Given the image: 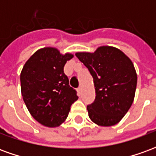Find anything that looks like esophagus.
Segmentation results:
<instances>
[{
  "label": "esophagus",
  "mask_w": 156,
  "mask_h": 156,
  "mask_svg": "<svg viewBox=\"0 0 156 156\" xmlns=\"http://www.w3.org/2000/svg\"><path fill=\"white\" fill-rule=\"evenodd\" d=\"M82 91H83V88H82V87H78V94H81Z\"/></svg>",
  "instance_id": "1"
}]
</instances>
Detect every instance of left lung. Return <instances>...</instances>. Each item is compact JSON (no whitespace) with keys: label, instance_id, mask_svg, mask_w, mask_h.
<instances>
[{"label":"left lung","instance_id":"left-lung-1","mask_svg":"<svg viewBox=\"0 0 156 156\" xmlns=\"http://www.w3.org/2000/svg\"><path fill=\"white\" fill-rule=\"evenodd\" d=\"M94 78L95 100L87 106L88 116L100 126L122 119L134 101L137 74L133 62L118 48L104 46L94 53L77 52Z\"/></svg>","mask_w":156,"mask_h":156}]
</instances>
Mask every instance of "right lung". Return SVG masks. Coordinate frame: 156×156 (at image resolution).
<instances>
[{
    "instance_id": "1",
    "label": "right lung",
    "mask_w": 156,
    "mask_h": 156,
    "mask_svg": "<svg viewBox=\"0 0 156 156\" xmlns=\"http://www.w3.org/2000/svg\"><path fill=\"white\" fill-rule=\"evenodd\" d=\"M73 57L70 53L62 55L56 48H44L36 51L22 68L23 100L32 117L44 126H59L78 98L63 71Z\"/></svg>"
}]
</instances>
